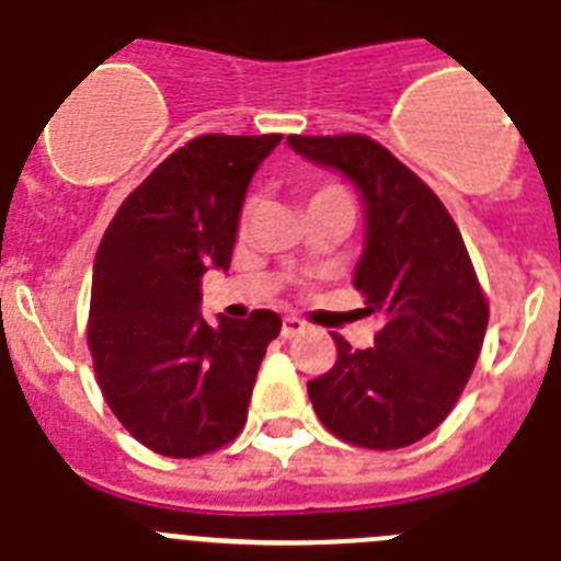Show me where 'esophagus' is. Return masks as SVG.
Returning <instances> with one entry per match:
<instances>
[{
	"label": "esophagus",
	"mask_w": 561,
	"mask_h": 561,
	"mask_svg": "<svg viewBox=\"0 0 561 561\" xmlns=\"http://www.w3.org/2000/svg\"><path fill=\"white\" fill-rule=\"evenodd\" d=\"M306 331V323L300 320V317H284V323H280V334L286 336V340H291V336L304 334Z\"/></svg>",
	"instance_id": "1"
}]
</instances>
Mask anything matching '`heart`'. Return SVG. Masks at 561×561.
<instances>
[{"label":"heart","instance_id":"b5f03b06","mask_svg":"<svg viewBox=\"0 0 561 561\" xmlns=\"http://www.w3.org/2000/svg\"><path fill=\"white\" fill-rule=\"evenodd\" d=\"M336 193H345V191H342L340 185H320V187H314V191H311V196H309V205H311V202H317V199H329V196H336Z\"/></svg>","mask_w":561,"mask_h":561}]
</instances>
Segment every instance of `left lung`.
Wrapping results in <instances>:
<instances>
[{
    "instance_id": "1",
    "label": "left lung",
    "mask_w": 561,
    "mask_h": 561,
    "mask_svg": "<svg viewBox=\"0 0 561 561\" xmlns=\"http://www.w3.org/2000/svg\"><path fill=\"white\" fill-rule=\"evenodd\" d=\"M306 160L354 180L368 213V244L354 272L365 314L381 329L356 351L340 334L329 374L309 381L323 427L345 444L401 449L453 413L489 325V300L458 225L433 187L365 134L304 137Z\"/></svg>"
}]
</instances>
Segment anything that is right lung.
<instances>
[{"label": "right lung", "mask_w": 561, "mask_h": 561, "mask_svg": "<svg viewBox=\"0 0 561 561\" xmlns=\"http://www.w3.org/2000/svg\"><path fill=\"white\" fill-rule=\"evenodd\" d=\"M284 134H202L148 173L95 255L87 342L112 413L151 453L199 458L247 424L270 309L205 323L202 275L227 270L255 168Z\"/></svg>", "instance_id": "right-lung-1"}]
</instances>
